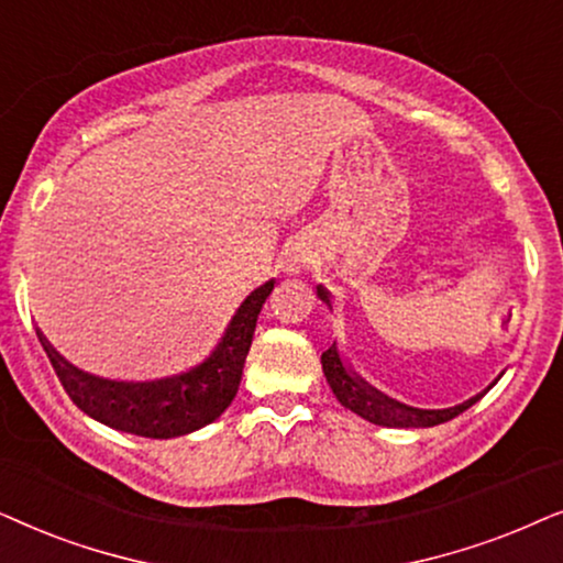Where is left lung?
Instances as JSON below:
<instances>
[{
  "label": "left lung",
  "instance_id": "1",
  "mask_svg": "<svg viewBox=\"0 0 563 563\" xmlns=\"http://www.w3.org/2000/svg\"><path fill=\"white\" fill-rule=\"evenodd\" d=\"M317 296L329 306V309H332V294H329L324 286H317ZM321 368H324L329 388H332L336 401H340L344 409L355 411L357 417L368 419L373 424L396 427V430H409V427H415L417 430V427H434V424L451 422L453 417H459L468 407H474V404L501 378L499 373V376L494 378V384L486 386L482 394L471 396V399L455 404V407L419 409V407H409V404L391 399V396L378 391L376 386H371L363 376H357V373L352 371V365L344 360L340 344L336 342L324 352V355H321Z\"/></svg>",
  "mask_w": 563,
  "mask_h": 563
}]
</instances>
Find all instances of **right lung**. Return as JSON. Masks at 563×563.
<instances>
[{
  "instance_id": "1",
  "label": "right lung",
  "mask_w": 563,
  "mask_h": 563,
  "mask_svg": "<svg viewBox=\"0 0 563 563\" xmlns=\"http://www.w3.org/2000/svg\"><path fill=\"white\" fill-rule=\"evenodd\" d=\"M273 288L275 280H267L244 298L203 363L154 380L95 376L56 352L41 329L35 332L66 394L87 417L139 438H183L216 422L234 401L262 303L273 294Z\"/></svg>"
}]
</instances>
